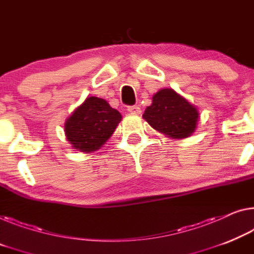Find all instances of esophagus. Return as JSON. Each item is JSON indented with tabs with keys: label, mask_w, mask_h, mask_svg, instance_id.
<instances>
[{
	"label": "esophagus",
	"mask_w": 254,
	"mask_h": 254,
	"mask_svg": "<svg viewBox=\"0 0 254 254\" xmlns=\"http://www.w3.org/2000/svg\"><path fill=\"white\" fill-rule=\"evenodd\" d=\"M127 111L131 115H140V112H142L138 105H130V107L127 108Z\"/></svg>",
	"instance_id": "1"
}]
</instances>
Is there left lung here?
I'll return each instance as SVG.
<instances>
[{"label":"left lung","mask_w":254,"mask_h":254,"mask_svg":"<svg viewBox=\"0 0 254 254\" xmlns=\"http://www.w3.org/2000/svg\"><path fill=\"white\" fill-rule=\"evenodd\" d=\"M143 118L167 137L182 139L196 129L200 112L173 88H162L152 96V104L145 109Z\"/></svg>","instance_id":"left-lung-1"}]
</instances>
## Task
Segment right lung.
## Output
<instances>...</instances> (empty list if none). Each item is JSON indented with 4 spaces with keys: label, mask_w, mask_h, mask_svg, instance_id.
<instances>
[{
    "label": "right lung",
    "mask_w": 254,
    "mask_h": 254,
    "mask_svg": "<svg viewBox=\"0 0 254 254\" xmlns=\"http://www.w3.org/2000/svg\"><path fill=\"white\" fill-rule=\"evenodd\" d=\"M122 119L120 112L104 99L89 96L65 120V138L72 149L95 152L111 137Z\"/></svg>",
    "instance_id": "right-lung-1"
}]
</instances>
